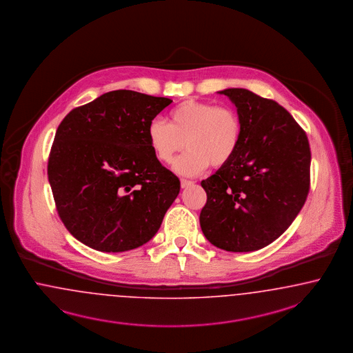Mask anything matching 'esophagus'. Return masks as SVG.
<instances>
[{
  "label": "esophagus",
  "mask_w": 353,
  "mask_h": 353,
  "mask_svg": "<svg viewBox=\"0 0 353 353\" xmlns=\"http://www.w3.org/2000/svg\"><path fill=\"white\" fill-rule=\"evenodd\" d=\"M193 181H189V180H181V188H189L193 185Z\"/></svg>",
  "instance_id": "esophagus-1"
}]
</instances>
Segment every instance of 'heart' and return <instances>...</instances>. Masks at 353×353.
<instances>
[{
  "label": "heart",
  "mask_w": 353,
  "mask_h": 353,
  "mask_svg": "<svg viewBox=\"0 0 353 353\" xmlns=\"http://www.w3.org/2000/svg\"><path fill=\"white\" fill-rule=\"evenodd\" d=\"M170 125L163 118H154L147 127L150 147L160 163L170 164L183 176H196L209 168L227 165L239 150L241 121L239 115L212 102L189 99L170 114Z\"/></svg>",
  "instance_id": "b5f03b06"
}]
</instances>
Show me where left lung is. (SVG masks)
<instances>
[{"mask_svg":"<svg viewBox=\"0 0 353 353\" xmlns=\"http://www.w3.org/2000/svg\"><path fill=\"white\" fill-rule=\"evenodd\" d=\"M219 93L236 106L241 141L235 157L201 183L208 201L199 223L215 247L251 252L281 236L305 205L310 145L306 132L276 101L241 88Z\"/></svg>","mask_w":353,"mask_h":353,"instance_id":"obj_1","label":"left lung"}]
</instances>
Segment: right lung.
<instances>
[{
    "label": "right lung",
    "instance_id": "add662e5",
    "mask_svg": "<svg viewBox=\"0 0 353 353\" xmlns=\"http://www.w3.org/2000/svg\"><path fill=\"white\" fill-rule=\"evenodd\" d=\"M172 99L113 90L67 114L48 157L57 214L72 235L101 252L152 239L180 193L161 165L147 127Z\"/></svg>",
    "mask_w": 353,
    "mask_h": 353
}]
</instances>
